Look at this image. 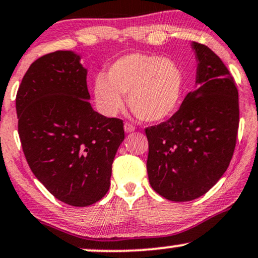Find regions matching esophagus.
Wrapping results in <instances>:
<instances>
[{"label": "esophagus", "mask_w": 258, "mask_h": 258, "mask_svg": "<svg viewBox=\"0 0 258 258\" xmlns=\"http://www.w3.org/2000/svg\"><path fill=\"white\" fill-rule=\"evenodd\" d=\"M123 130H125L126 133H131L136 130V127L132 125V123H128V122H125L123 123Z\"/></svg>", "instance_id": "1"}]
</instances>
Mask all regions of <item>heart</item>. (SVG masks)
Returning a JSON list of instances; mask_svg holds the SVG:
<instances>
[{
	"mask_svg": "<svg viewBox=\"0 0 258 258\" xmlns=\"http://www.w3.org/2000/svg\"><path fill=\"white\" fill-rule=\"evenodd\" d=\"M185 89L181 68L169 58L133 52L117 58L94 83L97 108L105 116H114L128 105L145 122H161L178 110Z\"/></svg>",
	"mask_w": 258,
	"mask_h": 258,
	"instance_id": "1",
	"label": "heart"
}]
</instances>
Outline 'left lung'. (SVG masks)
Masks as SVG:
<instances>
[{"instance_id":"1","label":"left lung","mask_w":258,"mask_h":258,"mask_svg":"<svg viewBox=\"0 0 258 258\" xmlns=\"http://www.w3.org/2000/svg\"><path fill=\"white\" fill-rule=\"evenodd\" d=\"M191 46L196 90L170 119L145 130L149 182L173 202L196 200L219 181L233 156L239 126L233 77L212 49L196 42Z\"/></svg>"}]
</instances>
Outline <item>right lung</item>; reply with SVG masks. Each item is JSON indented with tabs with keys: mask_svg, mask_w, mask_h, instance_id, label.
<instances>
[{
	"mask_svg": "<svg viewBox=\"0 0 258 258\" xmlns=\"http://www.w3.org/2000/svg\"><path fill=\"white\" fill-rule=\"evenodd\" d=\"M80 55L58 50L39 57L17 94L25 157L54 197L88 207L107 194L111 164L125 139L122 120L92 109Z\"/></svg>",
	"mask_w": 258,
	"mask_h": 258,
	"instance_id": "right-lung-1",
	"label": "right lung"
}]
</instances>
